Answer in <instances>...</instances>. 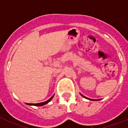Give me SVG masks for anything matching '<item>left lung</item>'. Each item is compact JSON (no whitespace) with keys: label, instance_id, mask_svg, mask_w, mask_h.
Masks as SVG:
<instances>
[{"label":"left lung","instance_id":"8db88e82","mask_svg":"<svg viewBox=\"0 0 128 128\" xmlns=\"http://www.w3.org/2000/svg\"><path fill=\"white\" fill-rule=\"evenodd\" d=\"M82 96H83V97L84 98H87L86 97H85V96H84L83 95H82ZM89 100H93V99H89Z\"/></svg>","mask_w":128,"mask_h":128}]
</instances>
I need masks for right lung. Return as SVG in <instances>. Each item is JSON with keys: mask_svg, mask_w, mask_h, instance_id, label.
Instances as JSON below:
<instances>
[{"mask_svg": "<svg viewBox=\"0 0 128 128\" xmlns=\"http://www.w3.org/2000/svg\"><path fill=\"white\" fill-rule=\"evenodd\" d=\"M53 96H52V97L50 98V99L48 100L46 102H41V103H38V104H28V105H33V106H42L43 105H45V104H48L49 102L52 99V98H53Z\"/></svg>", "mask_w": 128, "mask_h": 128, "instance_id": "obj_1", "label": "right lung"}]
</instances>
